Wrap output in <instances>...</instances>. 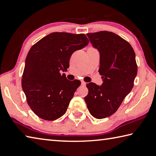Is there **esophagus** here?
Listing matches in <instances>:
<instances>
[{"instance_id": "obj_1", "label": "esophagus", "mask_w": 156, "mask_h": 156, "mask_svg": "<svg viewBox=\"0 0 156 156\" xmlns=\"http://www.w3.org/2000/svg\"><path fill=\"white\" fill-rule=\"evenodd\" d=\"M81 86H86V83L83 81H81Z\"/></svg>"}]
</instances>
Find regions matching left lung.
<instances>
[{"mask_svg": "<svg viewBox=\"0 0 156 156\" xmlns=\"http://www.w3.org/2000/svg\"><path fill=\"white\" fill-rule=\"evenodd\" d=\"M91 43L100 52L99 73L102 86L87 83L85 101L90 113L97 119L109 117L134 86L137 64L133 48L127 41L112 32L87 33Z\"/></svg>", "mask_w": 156, "mask_h": 156, "instance_id": "obj_1", "label": "left lung"}]
</instances>
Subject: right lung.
Wrapping results in <instances>:
<instances>
[{"label":"right lung","mask_w":156,"mask_h":156,"mask_svg":"<svg viewBox=\"0 0 156 156\" xmlns=\"http://www.w3.org/2000/svg\"><path fill=\"white\" fill-rule=\"evenodd\" d=\"M84 34L52 32L31 47L26 58L22 87L32 111L53 121L66 113L80 81H69L65 74L73 52L86 47Z\"/></svg>","instance_id":"obj_1"}]
</instances>
